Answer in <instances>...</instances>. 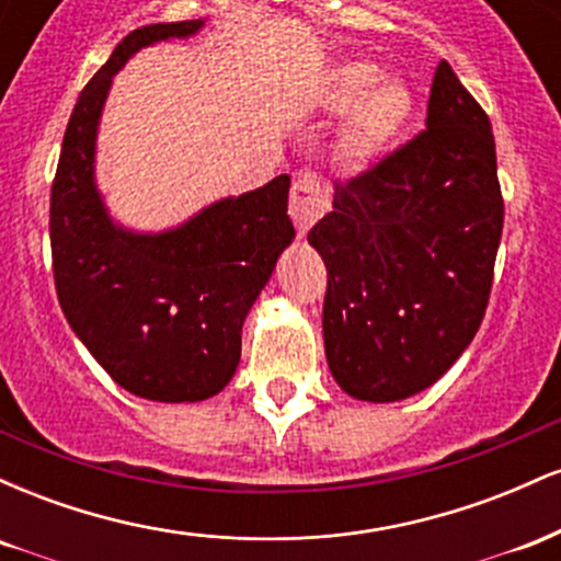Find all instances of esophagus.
<instances>
[{
  "mask_svg": "<svg viewBox=\"0 0 561 561\" xmlns=\"http://www.w3.org/2000/svg\"><path fill=\"white\" fill-rule=\"evenodd\" d=\"M327 208H330V192L319 182L317 173H298L289 192V216L298 234H306L327 214Z\"/></svg>",
  "mask_w": 561,
  "mask_h": 561,
  "instance_id": "34e87169",
  "label": "esophagus"
}]
</instances>
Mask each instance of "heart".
Instances as JSON below:
<instances>
[{
  "label": "heart",
  "mask_w": 561,
  "mask_h": 561,
  "mask_svg": "<svg viewBox=\"0 0 561 561\" xmlns=\"http://www.w3.org/2000/svg\"><path fill=\"white\" fill-rule=\"evenodd\" d=\"M319 105L327 113H347L340 147L351 160H371L409 124L414 102L396 79H382L377 66L364 60L337 62L319 87Z\"/></svg>",
  "instance_id": "b5f03b06"
}]
</instances>
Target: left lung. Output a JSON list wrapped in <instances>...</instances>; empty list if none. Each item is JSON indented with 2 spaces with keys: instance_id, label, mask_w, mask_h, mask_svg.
Segmentation results:
<instances>
[{
  "instance_id": "obj_1",
  "label": "left lung",
  "mask_w": 561,
  "mask_h": 561,
  "mask_svg": "<svg viewBox=\"0 0 561 561\" xmlns=\"http://www.w3.org/2000/svg\"><path fill=\"white\" fill-rule=\"evenodd\" d=\"M501 229L491 121L440 60L427 128L334 182L332 210L308 231L330 274L321 327L334 382L392 403L446 375L485 317Z\"/></svg>"
}]
</instances>
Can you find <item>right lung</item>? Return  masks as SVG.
Instances as JSON below:
<instances>
[{
  "instance_id": "add662e5",
  "label": "right lung",
  "mask_w": 561,
  "mask_h": 561,
  "mask_svg": "<svg viewBox=\"0 0 561 561\" xmlns=\"http://www.w3.org/2000/svg\"><path fill=\"white\" fill-rule=\"evenodd\" d=\"M205 21L145 25L113 49L70 113L49 205L55 287L70 330L121 388L158 403H197L227 388L244 319L295 240L287 173L160 231L115 221L96 186L113 76L139 49L197 36Z\"/></svg>"
}]
</instances>
